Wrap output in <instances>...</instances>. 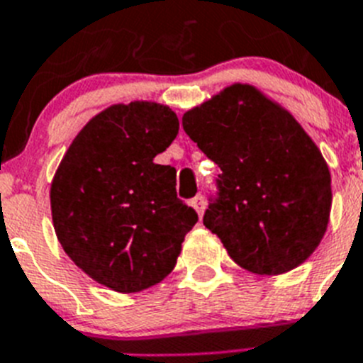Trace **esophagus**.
I'll use <instances>...</instances> for the list:
<instances>
[{"label":"esophagus","mask_w":363,"mask_h":363,"mask_svg":"<svg viewBox=\"0 0 363 363\" xmlns=\"http://www.w3.org/2000/svg\"><path fill=\"white\" fill-rule=\"evenodd\" d=\"M191 206L195 208V212L199 213V217H203L204 208H206V203H204L203 195H195L194 199H191Z\"/></svg>","instance_id":"obj_1"}]
</instances>
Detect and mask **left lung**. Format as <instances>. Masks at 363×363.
Masks as SVG:
<instances>
[{"label":"left lung","instance_id":"left-lung-1","mask_svg":"<svg viewBox=\"0 0 363 363\" xmlns=\"http://www.w3.org/2000/svg\"><path fill=\"white\" fill-rule=\"evenodd\" d=\"M186 135L220 168L203 223L254 274L289 272L320 245L330 173L294 116L252 86L226 87L186 111Z\"/></svg>","mask_w":363,"mask_h":363}]
</instances>
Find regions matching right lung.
Segmentation results:
<instances>
[{
    "instance_id": "add662e5",
    "label": "right lung",
    "mask_w": 363,
    "mask_h": 363,
    "mask_svg": "<svg viewBox=\"0 0 363 363\" xmlns=\"http://www.w3.org/2000/svg\"><path fill=\"white\" fill-rule=\"evenodd\" d=\"M177 133L169 107L116 104L84 125L60 162L50 184L56 235L100 285L140 292L177 263L199 217L177 197L175 168L153 162Z\"/></svg>"
}]
</instances>
